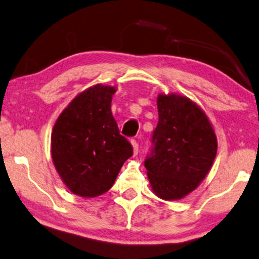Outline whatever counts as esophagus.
I'll return each instance as SVG.
<instances>
[{
	"label": "esophagus",
	"mask_w": 259,
	"mask_h": 259,
	"mask_svg": "<svg viewBox=\"0 0 259 259\" xmlns=\"http://www.w3.org/2000/svg\"><path fill=\"white\" fill-rule=\"evenodd\" d=\"M132 147H133V154L137 155L139 153V145H138V142L135 141V140L132 141Z\"/></svg>",
	"instance_id": "34e87169"
}]
</instances>
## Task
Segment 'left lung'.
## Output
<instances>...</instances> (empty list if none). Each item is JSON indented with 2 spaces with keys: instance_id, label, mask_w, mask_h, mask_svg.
<instances>
[{
  "instance_id": "8db88e82",
  "label": "left lung",
  "mask_w": 259,
  "mask_h": 259,
  "mask_svg": "<svg viewBox=\"0 0 259 259\" xmlns=\"http://www.w3.org/2000/svg\"><path fill=\"white\" fill-rule=\"evenodd\" d=\"M154 148L145 162L153 192L180 200L205 180L217 156L218 139L205 111L180 94H158Z\"/></svg>"
}]
</instances>
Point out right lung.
<instances>
[{
	"mask_svg": "<svg viewBox=\"0 0 259 259\" xmlns=\"http://www.w3.org/2000/svg\"><path fill=\"white\" fill-rule=\"evenodd\" d=\"M116 91V87L102 83L83 90L60 113L52 130L53 164L67 189L82 198L107 192L133 154L111 112Z\"/></svg>",
	"mask_w": 259,
	"mask_h": 259,
	"instance_id": "add662e5",
	"label": "right lung"
}]
</instances>
